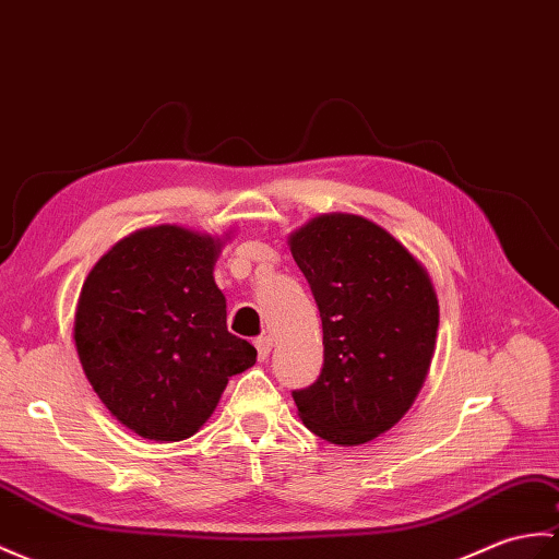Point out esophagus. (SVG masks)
Instances as JSON below:
<instances>
[{
	"label": "esophagus",
	"instance_id": "esophagus-1",
	"mask_svg": "<svg viewBox=\"0 0 559 559\" xmlns=\"http://www.w3.org/2000/svg\"><path fill=\"white\" fill-rule=\"evenodd\" d=\"M271 335H259V338L254 341V347H257V355H259V359H266L269 357V353H271Z\"/></svg>",
	"mask_w": 559,
	"mask_h": 559
}]
</instances>
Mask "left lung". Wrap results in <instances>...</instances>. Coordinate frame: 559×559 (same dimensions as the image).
<instances>
[{
	"label": "left lung",
	"mask_w": 559,
	"mask_h": 559,
	"mask_svg": "<svg viewBox=\"0 0 559 559\" xmlns=\"http://www.w3.org/2000/svg\"><path fill=\"white\" fill-rule=\"evenodd\" d=\"M323 329L317 381L293 391L311 433L361 445L405 414L431 365L438 300L424 266L371 221L326 214L290 236Z\"/></svg>",
	"instance_id": "obj_1"
}]
</instances>
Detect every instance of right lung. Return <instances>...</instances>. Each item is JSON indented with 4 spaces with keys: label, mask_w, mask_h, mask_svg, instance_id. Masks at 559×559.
<instances>
[{
    "label": "right lung",
    "mask_w": 559,
    "mask_h": 559,
    "mask_svg": "<svg viewBox=\"0 0 559 559\" xmlns=\"http://www.w3.org/2000/svg\"><path fill=\"white\" fill-rule=\"evenodd\" d=\"M221 242L178 226L116 242L83 283L75 349L90 385L142 438L186 440L257 349L228 333Z\"/></svg>",
    "instance_id": "add662e5"
}]
</instances>
